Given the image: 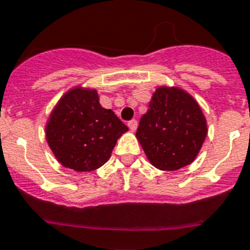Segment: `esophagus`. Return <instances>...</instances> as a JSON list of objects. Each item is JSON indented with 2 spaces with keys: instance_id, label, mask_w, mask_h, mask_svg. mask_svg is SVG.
<instances>
[{
  "instance_id": "esophagus-1",
  "label": "esophagus",
  "mask_w": 250,
  "mask_h": 250,
  "mask_svg": "<svg viewBox=\"0 0 250 250\" xmlns=\"http://www.w3.org/2000/svg\"><path fill=\"white\" fill-rule=\"evenodd\" d=\"M127 126H129V129L131 130V131H135L138 127V121L137 120H131L127 123Z\"/></svg>"
}]
</instances>
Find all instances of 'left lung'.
<instances>
[{
	"instance_id": "1",
	"label": "left lung",
	"mask_w": 250,
	"mask_h": 250,
	"mask_svg": "<svg viewBox=\"0 0 250 250\" xmlns=\"http://www.w3.org/2000/svg\"><path fill=\"white\" fill-rule=\"evenodd\" d=\"M207 133V120L194 97L180 86L161 85L140 117L135 137L150 165L175 171L197 158Z\"/></svg>"
}]
</instances>
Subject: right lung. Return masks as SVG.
I'll return each instance as SVG.
<instances>
[{"label": "right lung", "instance_id": "obj_1", "mask_svg": "<svg viewBox=\"0 0 250 250\" xmlns=\"http://www.w3.org/2000/svg\"><path fill=\"white\" fill-rule=\"evenodd\" d=\"M127 126L101 106L94 88L75 85L56 103L46 123V140L66 168L88 172L110 160L117 139Z\"/></svg>", "mask_w": 250, "mask_h": 250}]
</instances>
